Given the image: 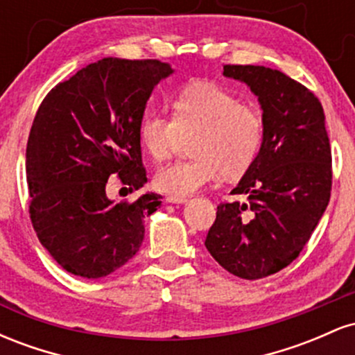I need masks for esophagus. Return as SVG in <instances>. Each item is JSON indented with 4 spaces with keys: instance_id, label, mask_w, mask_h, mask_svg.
Instances as JSON below:
<instances>
[{
    "instance_id": "34e87169",
    "label": "esophagus",
    "mask_w": 355,
    "mask_h": 355,
    "mask_svg": "<svg viewBox=\"0 0 355 355\" xmlns=\"http://www.w3.org/2000/svg\"><path fill=\"white\" fill-rule=\"evenodd\" d=\"M166 202L168 203H185V202H189V198L178 197V195H168V197H166Z\"/></svg>"
}]
</instances>
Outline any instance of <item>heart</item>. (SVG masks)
<instances>
[{
  "instance_id": "b5f03b06",
  "label": "heart",
  "mask_w": 355,
  "mask_h": 355,
  "mask_svg": "<svg viewBox=\"0 0 355 355\" xmlns=\"http://www.w3.org/2000/svg\"><path fill=\"white\" fill-rule=\"evenodd\" d=\"M172 108L173 116L148 110L138 128L141 146L155 160L172 157L183 137L195 133L190 145L195 157L166 165L155 175V185L162 191L185 197L220 173L237 178L250 168L262 148L266 130L259 110L207 81L183 87Z\"/></svg>"
}]
</instances>
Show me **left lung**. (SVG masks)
<instances>
[{
  "label": "left lung",
  "instance_id": "obj_1",
  "mask_svg": "<svg viewBox=\"0 0 355 355\" xmlns=\"http://www.w3.org/2000/svg\"><path fill=\"white\" fill-rule=\"evenodd\" d=\"M223 76L245 83L259 100L263 144L232 193L220 203L205 247L230 274L255 280L299 257L329 205L332 155L319 98L282 71L225 64Z\"/></svg>",
  "mask_w": 355,
  "mask_h": 355
}]
</instances>
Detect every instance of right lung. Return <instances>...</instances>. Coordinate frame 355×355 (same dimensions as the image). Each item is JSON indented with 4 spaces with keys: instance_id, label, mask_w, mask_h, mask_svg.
<instances>
[{
    "instance_id": "1",
    "label": "right lung",
    "mask_w": 355,
    "mask_h": 355,
    "mask_svg": "<svg viewBox=\"0 0 355 355\" xmlns=\"http://www.w3.org/2000/svg\"><path fill=\"white\" fill-rule=\"evenodd\" d=\"M173 73L158 60L103 58L61 81L36 112L26 146L30 215L42 245L67 272L100 279L140 250L145 217L162 205L146 191L115 203L107 183H146L138 128L153 88Z\"/></svg>"
}]
</instances>
